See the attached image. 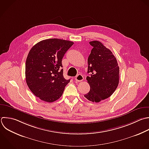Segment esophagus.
I'll return each instance as SVG.
<instances>
[{
    "label": "esophagus",
    "mask_w": 149,
    "mask_h": 149,
    "mask_svg": "<svg viewBox=\"0 0 149 149\" xmlns=\"http://www.w3.org/2000/svg\"><path fill=\"white\" fill-rule=\"evenodd\" d=\"M84 79L83 76L81 74H78L76 77H75V80L76 81H81Z\"/></svg>",
    "instance_id": "1"
}]
</instances>
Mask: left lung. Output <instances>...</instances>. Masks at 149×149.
Wrapping results in <instances>:
<instances>
[{
    "instance_id": "1",
    "label": "left lung",
    "mask_w": 149,
    "mask_h": 149,
    "mask_svg": "<svg viewBox=\"0 0 149 149\" xmlns=\"http://www.w3.org/2000/svg\"><path fill=\"white\" fill-rule=\"evenodd\" d=\"M93 47L88 58L86 79L90 91L84 96L89 101L99 102L109 97L116 89L119 79V68L112 52L101 42H89Z\"/></svg>"
}]
</instances>
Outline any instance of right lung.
Returning a JSON list of instances; mask_svg holds the SVG:
<instances>
[{
	"mask_svg": "<svg viewBox=\"0 0 149 149\" xmlns=\"http://www.w3.org/2000/svg\"><path fill=\"white\" fill-rule=\"evenodd\" d=\"M58 38L42 40L30 49L26 62V79L32 93L44 101L52 102L62 95L70 82L63 75L62 60L73 45Z\"/></svg>",
	"mask_w": 149,
	"mask_h": 149,
	"instance_id": "1",
	"label": "right lung"
}]
</instances>
